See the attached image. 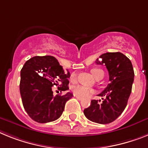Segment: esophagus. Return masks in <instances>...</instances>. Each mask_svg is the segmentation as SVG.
Returning a JSON list of instances; mask_svg holds the SVG:
<instances>
[{"instance_id": "1", "label": "esophagus", "mask_w": 148, "mask_h": 148, "mask_svg": "<svg viewBox=\"0 0 148 148\" xmlns=\"http://www.w3.org/2000/svg\"><path fill=\"white\" fill-rule=\"evenodd\" d=\"M76 97H77V100H79V101H82V100H83V98H82V97H78V96H76Z\"/></svg>"}]
</instances>
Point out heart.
Wrapping results in <instances>:
<instances>
[{"label":"heart","instance_id":"b5f03b06","mask_svg":"<svg viewBox=\"0 0 148 148\" xmlns=\"http://www.w3.org/2000/svg\"><path fill=\"white\" fill-rule=\"evenodd\" d=\"M103 73V70L100 69H93L92 70V74H93L95 77H97L99 74ZM76 77V74L75 73H73L71 76V79H74ZM72 92L74 93V95H75L76 96H78V97H86L88 96H89L91 94L93 93V90L91 89V88H88L86 86H80V85H78V86H76L72 88Z\"/></svg>","mask_w":148,"mask_h":148}]
</instances>
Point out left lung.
<instances>
[{
  "instance_id": "8db88e82",
  "label": "left lung",
  "mask_w": 148,
  "mask_h": 148,
  "mask_svg": "<svg viewBox=\"0 0 148 148\" xmlns=\"http://www.w3.org/2000/svg\"><path fill=\"white\" fill-rule=\"evenodd\" d=\"M95 63L106 65L110 83L98 95L104 97L103 101L92 100L89 107L85 109L83 112L91 121L106 124L114 121L127 104L134 80V71L130 60L120 52L103 53Z\"/></svg>"
}]
</instances>
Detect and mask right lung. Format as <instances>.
<instances>
[{
	"label": "right lung",
	"instance_id": "1",
	"mask_svg": "<svg viewBox=\"0 0 148 148\" xmlns=\"http://www.w3.org/2000/svg\"><path fill=\"white\" fill-rule=\"evenodd\" d=\"M70 73L52 56H34L25 62L21 71L20 93L24 110L33 121L47 123L58 119L65 103L73 94L53 95V88L69 90Z\"/></svg>",
	"mask_w": 148,
	"mask_h": 148
}]
</instances>
